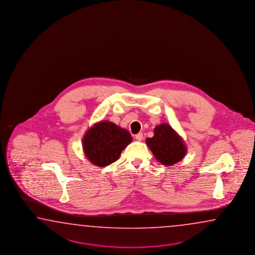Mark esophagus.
<instances>
[{
  "mask_svg": "<svg viewBox=\"0 0 255 255\" xmlns=\"http://www.w3.org/2000/svg\"><path fill=\"white\" fill-rule=\"evenodd\" d=\"M135 138L137 141H141V140L143 139V134L142 133H138L137 135H135Z\"/></svg>",
  "mask_w": 255,
  "mask_h": 255,
  "instance_id": "1",
  "label": "esophagus"
}]
</instances>
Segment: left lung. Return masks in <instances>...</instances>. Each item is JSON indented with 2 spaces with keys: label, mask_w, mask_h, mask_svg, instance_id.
I'll use <instances>...</instances> for the list:
<instances>
[{
  "label": "left lung",
  "mask_w": 255,
  "mask_h": 255,
  "mask_svg": "<svg viewBox=\"0 0 255 255\" xmlns=\"http://www.w3.org/2000/svg\"><path fill=\"white\" fill-rule=\"evenodd\" d=\"M145 143L156 160L166 166L181 161L187 151L183 138L165 123L155 127L154 136L146 138Z\"/></svg>",
  "instance_id": "obj_1"
}]
</instances>
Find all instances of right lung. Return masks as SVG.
<instances>
[{
    "label": "right lung",
    "mask_w": 255,
    "mask_h": 255,
    "mask_svg": "<svg viewBox=\"0 0 255 255\" xmlns=\"http://www.w3.org/2000/svg\"><path fill=\"white\" fill-rule=\"evenodd\" d=\"M128 130L110 121H101L90 128L82 139L83 151L93 165L103 167L120 158L121 152L131 143Z\"/></svg>",
    "instance_id": "add662e5"
}]
</instances>
